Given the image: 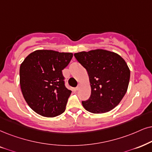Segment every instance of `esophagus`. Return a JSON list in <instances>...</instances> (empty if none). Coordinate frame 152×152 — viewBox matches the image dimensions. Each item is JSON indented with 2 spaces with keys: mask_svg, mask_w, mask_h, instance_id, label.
<instances>
[{
  "mask_svg": "<svg viewBox=\"0 0 152 152\" xmlns=\"http://www.w3.org/2000/svg\"><path fill=\"white\" fill-rule=\"evenodd\" d=\"M80 84L79 83V84H78V86H77V87H76V90H79V88H80Z\"/></svg>",
  "mask_w": 152,
  "mask_h": 152,
  "instance_id": "esophagus-1",
  "label": "esophagus"
}]
</instances>
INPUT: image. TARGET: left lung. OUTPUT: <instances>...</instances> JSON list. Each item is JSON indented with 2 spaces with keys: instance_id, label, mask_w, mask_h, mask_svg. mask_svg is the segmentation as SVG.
Returning a JSON list of instances; mask_svg holds the SVG:
<instances>
[{
  "instance_id": "1",
  "label": "left lung",
  "mask_w": 152,
  "mask_h": 152,
  "mask_svg": "<svg viewBox=\"0 0 152 152\" xmlns=\"http://www.w3.org/2000/svg\"><path fill=\"white\" fill-rule=\"evenodd\" d=\"M78 62L87 70L91 95L83 106L93 114L112 110L127 92L130 72L120 55L107 50L96 49L74 54Z\"/></svg>"
}]
</instances>
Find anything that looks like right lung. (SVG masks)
Listing matches in <instances>:
<instances>
[{
  "label": "right lung",
  "mask_w": 152,
  "mask_h": 152,
  "mask_svg": "<svg viewBox=\"0 0 152 152\" xmlns=\"http://www.w3.org/2000/svg\"><path fill=\"white\" fill-rule=\"evenodd\" d=\"M72 57L71 53L37 50L21 64L20 83L23 97L38 114L55 117L65 111L72 91L65 87L62 70Z\"/></svg>",
  "instance_id": "right-lung-1"
}]
</instances>
